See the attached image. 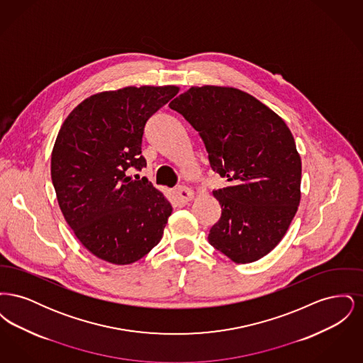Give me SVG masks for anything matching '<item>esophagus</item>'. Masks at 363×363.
Here are the masks:
<instances>
[{
    "label": "esophagus",
    "instance_id": "34e87169",
    "mask_svg": "<svg viewBox=\"0 0 363 363\" xmlns=\"http://www.w3.org/2000/svg\"><path fill=\"white\" fill-rule=\"evenodd\" d=\"M174 193H175L178 203H182V204L188 203L194 197V191L188 186H178L177 189L174 190Z\"/></svg>",
    "mask_w": 363,
    "mask_h": 363
}]
</instances>
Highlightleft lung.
I'll return each mask as SVG.
<instances>
[{
	"label": "left lung",
	"mask_w": 363,
	"mask_h": 363,
	"mask_svg": "<svg viewBox=\"0 0 363 363\" xmlns=\"http://www.w3.org/2000/svg\"><path fill=\"white\" fill-rule=\"evenodd\" d=\"M169 106L199 132L212 170L231 182L212 191L222 215L208 241L237 264L264 257L287 233L301 201L302 162L291 130L234 86H190Z\"/></svg>",
	"instance_id": "obj_1"
}]
</instances>
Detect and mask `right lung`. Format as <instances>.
<instances>
[{"mask_svg": "<svg viewBox=\"0 0 363 363\" xmlns=\"http://www.w3.org/2000/svg\"><path fill=\"white\" fill-rule=\"evenodd\" d=\"M179 86H123L77 104L62 123L52 152V181L61 212L77 240L98 259L128 265L162 240L173 207L147 179L126 170L144 167L148 118Z\"/></svg>", "mask_w": 363, "mask_h": 363, "instance_id": "add662e5", "label": "right lung"}]
</instances>
